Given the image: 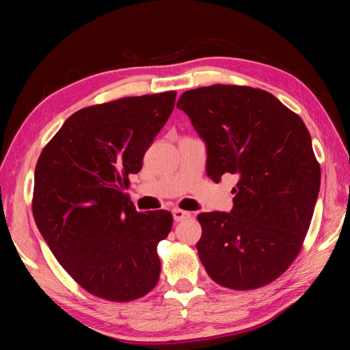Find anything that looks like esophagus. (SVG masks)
<instances>
[{
	"instance_id": "esophagus-1",
	"label": "esophagus",
	"mask_w": 350,
	"mask_h": 350,
	"mask_svg": "<svg viewBox=\"0 0 350 350\" xmlns=\"http://www.w3.org/2000/svg\"><path fill=\"white\" fill-rule=\"evenodd\" d=\"M172 215H174L175 221H183V220H187V219L191 217V213H189V211H184V210H179V208L172 210Z\"/></svg>"
}]
</instances>
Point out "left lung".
<instances>
[{
    "label": "left lung",
    "mask_w": 350,
    "mask_h": 350,
    "mask_svg": "<svg viewBox=\"0 0 350 350\" xmlns=\"http://www.w3.org/2000/svg\"><path fill=\"white\" fill-rule=\"evenodd\" d=\"M176 108L206 143L211 181L238 178L230 213L197 216L207 274L235 291L278 279L302 248L320 191V165L304 121L271 93L234 84L184 92Z\"/></svg>",
    "instance_id": "8db88e82"
}]
</instances>
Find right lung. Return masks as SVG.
Here are the masks:
<instances>
[{
  "label": "right lung",
  "instance_id": "1",
  "mask_svg": "<svg viewBox=\"0 0 350 350\" xmlns=\"http://www.w3.org/2000/svg\"><path fill=\"white\" fill-rule=\"evenodd\" d=\"M175 96L172 90L83 108L36 163V226L70 276L102 299H139L159 280L156 250L171 232L172 215L140 213L125 188L172 113Z\"/></svg>",
  "mask_w": 350,
  "mask_h": 350
}]
</instances>
